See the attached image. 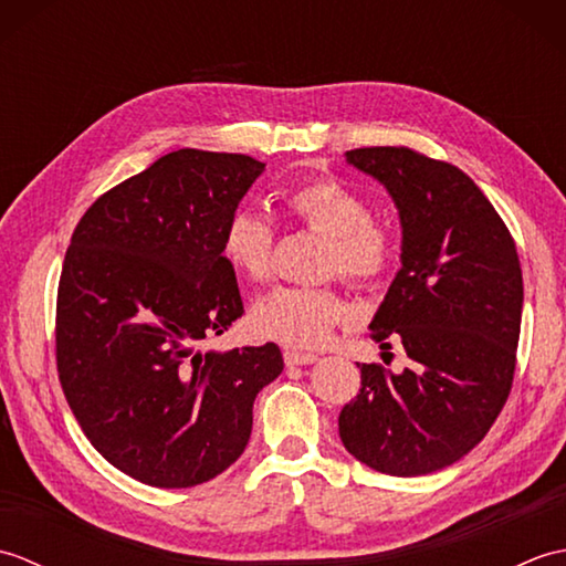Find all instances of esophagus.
Returning <instances> with one entry per match:
<instances>
[{"instance_id": "obj_1", "label": "esophagus", "mask_w": 566, "mask_h": 566, "mask_svg": "<svg viewBox=\"0 0 566 566\" xmlns=\"http://www.w3.org/2000/svg\"><path fill=\"white\" fill-rule=\"evenodd\" d=\"M314 353H298V350H284V363L286 367H298V365H314L316 363Z\"/></svg>"}]
</instances>
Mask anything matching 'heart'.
Here are the masks:
<instances>
[{"label":"heart","instance_id":"1","mask_svg":"<svg viewBox=\"0 0 566 566\" xmlns=\"http://www.w3.org/2000/svg\"><path fill=\"white\" fill-rule=\"evenodd\" d=\"M282 203L298 223L326 235L323 270L338 272L355 284H375L396 260V233L387 221L371 219L359 191L338 179L314 177L290 187ZM274 226L255 209L231 213L221 250L226 262L250 282H264L272 272ZM347 318V306L333 286H276L258 298L250 323L260 338L286 347H316Z\"/></svg>","mask_w":566,"mask_h":566}]
</instances>
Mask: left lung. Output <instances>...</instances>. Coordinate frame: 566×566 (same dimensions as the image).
Returning a JSON list of instances; mask_svg holds the SVG:
<instances>
[{
  "label": "left lung",
  "mask_w": 566,
  "mask_h": 566,
  "mask_svg": "<svg viewBox=\"0 0 566 566\" xmlns=\"http://www.w3.org/2000/svg\"><path fill=\"white\" fill-rule=\"evenodd\" d=\"M387 187L401 219V270L371 318V340L399 338V375L363 365L338 428L355 460L391 476L438 472L494 426L515 371L523 272L506 223L460 167L411 148L345 153Z\"/></svg>",
  "instance_id": "8db88e82"
}]
</instances>
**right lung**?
<instances>
[{
  "label": "right lung",
  "instance_id": "1",
  "mask_svg": "<svg viewBox=\"0 0 566 566\" xmlns=\"http://www.w3.org/2000/svg\"><path fill=\"white\" fill-rule=\"evenodd\" d=\"M264 163L182 148L106 191L72 233L55 357L87 440L158 489L209 482L250 440L252 403L282 375L274 343L201 353L243 316L223 228Z\"/></svg>",
  "mask_w": 566,
  "mask_h": 566
}]
</instances>
